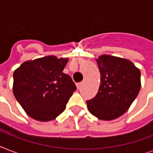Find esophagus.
<instances>
[{"instance_id": "esophagus-1", "label": "esophagus", "mask_w": 153, "mask_h": 153, "mask_svg": "<svg viewBox=\"0 0 153 153\" xmlns=\"http://www.w3.org/2000/svg\"><path fill=\"white\" fill-rule=\"evenodd\" d=\"M82 84H83V82H79V83H77L76 84L77 88H78V89L81 88V86H82Z\"/></svg>"}]
</instances>
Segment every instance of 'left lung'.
I'll return each mask as SVG.
<instances>
[{"label": "left lung", "instance_id": "left-lung-1", "mask_svg": "<svg viewBox=\"0 0 153 153\" xmlns=\"http://www.w3.org/2000/svg\"><path fill=\"white\" fill-rule=\"evenodd\" d=\"M101 83L96 96L86 102L91 114L112 121L126 113L140 91V71L130 60L109 55L96 59Z\"/></svg>", "mask_w": 153, "mask_h": 153}]
</instances>
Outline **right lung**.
Returning a JSON list of instances; mask_svg holds the SVG:
<instances>
[{"label": "right lung", "instance_id": "1", "mask_svg": "<svg viewBox=\"0 0 153 153\" xmlns=\"http://www.w3.org/2000/svg\"><path fill=\"white\" fill-rule=\"evenodd\" d=\"M68 60L48 55L25 61L14 71L13 94L32 118L52 121L64 111L77 89L71 78L62 72Z\"/></svg>", "mask_w": 153, "mask_h": 153}]
</instances>
